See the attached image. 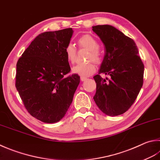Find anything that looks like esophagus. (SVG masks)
Listing matches in <instances>:
<instances>
[{
    "label": "esophagus",
    "instance_id": "esophagus-1",
    "mask_svg": "<svg viewBox=\"0 0 160 160\" xmlns=\"http://www.w3.org/2000/svg\"><path fill=\"white\" fill-rule=\"evenodd\" d=\"M80 79H81V81H86L87 79V78L85 77H81Z\"/></svg>",
    "mask_w": 160,
    "mask_h": 160
}]
</instances>
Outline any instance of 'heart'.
<instances>
[{
  "instance_id": "heart-1",
  "label": "heart",
  "mask_w": 160,
  "mask_h": 160,
  "mask_svg": "<svg viewBox=\"0 0 160 160\" xmlns=\"http://www.w3.org/2000/svg\"><path fill=\"white\" fill-rule=\"evenodd\" d=\"M77 43L80 48H83L88 51L87 56L88 61H92L95 62H100L102 60V53L99 50V44L98 41L90 35H84L80 37L77 40ZM65 53L68 61L70 63L75 62L77 58V49L72 44H68L65 47ZM95 71V65L92 62L84 64H78L72 69V73L77 74L81 77H88L93 74Z\"/></svg>"
}]
</instances>
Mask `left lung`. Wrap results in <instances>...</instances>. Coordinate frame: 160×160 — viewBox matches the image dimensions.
I'll return each mask as SVG.
<instances>
[{
	"instance_id": "1",
	"label": "left lung",
	"mask_w": 160,
	"mask_h": 160,
	"mask_svg": "<svg viewBox=\"0 0 160 160\" xmlns=\"http://www.w3.org/2000/svg\"><path fill=\"white\" fill-rule=\"evenodd\" d=\"M104 45L105 54L99 74L109 75L108 82L97 74L93 77L98 108L109 116L121 115L137 99L143 82L144 65L134 41L111 25L92 26Z\"/></svg>"
}]
</instances>
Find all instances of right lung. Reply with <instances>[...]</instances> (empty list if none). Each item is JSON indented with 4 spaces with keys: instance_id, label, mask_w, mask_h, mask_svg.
Masks as SVG:
<instances>
[{
    "instance_id": "1",
    "label": "right lung",
    "mask_w": 160,
    "mask_h": 160,
    "mask_svg": "<svg viewBox=\"0 0 160 160\" xmlns=\"http://www.w3.org/2000/svg\"><path fill=\"white\" fill-rule=\"evenodd\" d=\"M72 28L45 32L37 36L17 63L16 88L27 111L47 123L61 120L72 102L80 77L70 72L65 53Z\"/></svg>"
}]
</instances>
